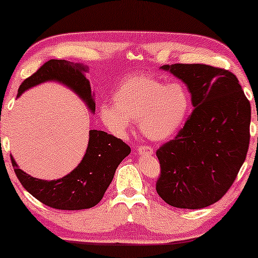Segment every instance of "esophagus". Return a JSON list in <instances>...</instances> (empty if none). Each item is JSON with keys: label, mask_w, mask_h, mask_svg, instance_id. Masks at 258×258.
<instances>
[{"label": "esophagus", "mask_w": 258, "mask_h": 258, "mask_svg": "<svg viewBox=\"0 0 258 258\" xmlns=\"http://www.w3.org/2000/svg\"><path fill=\"white\" fill-rule=\"evenodd\" d=\"M137 153H139V155H153L154 150L149 146H141L137 149Z\"/></svg>", "instance_id": "1"}]
</instances>
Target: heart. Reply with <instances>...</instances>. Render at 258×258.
<instances>
[{
  "mask_svg": "<svg viewBox=\"0 0 258 258\" xmlns=\"http://www.w3.org/2000/svg\"><path fill=\"white\" fill-rule=\"evenodd\" d=\"M189 110L190 95L184 84L136 75L117 88L111 104L101 105L100 116L117 135L125 134L130 123H139L144 136L163 141L178 132Z\"/></svg>",
  "mask_w": 258,
  "mask_h": 258,
  "instance_id": "b5f03b06",
  "label": "heart"
}]
</instances>
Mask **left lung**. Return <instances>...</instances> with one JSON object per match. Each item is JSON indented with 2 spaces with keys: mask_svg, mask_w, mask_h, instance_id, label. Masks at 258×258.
Returning a JSON list of instances; mask_svg holds the SVG:
<instances>
[{
  "mask_svg": "<svg viewBox=\"0 0 258 258\" xmlns=\"http://www.w3.org/2000/svg\"><path fill=\"white\" fill-rule=\"evenodd\" d=\"M161 68L186 84L194 110L175 139L156 151V191L171 207H209L230 189L245 161L250 103L229 70L199 63Z\"/></svg>",
  "mask_w": 258,
  "mask_h": 258,
  "instance_id": "left-lung-1",
  "label": "left lung"
}]
</instances>
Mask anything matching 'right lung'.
I'll return each instance as SVG.
<instances>
[{
  "label": "right lung",
  "instance_id": "obj_1",
  "mask_svg": "<svg viewBox=\"0 0 258 258\" xmlns=\"http://www.w3.org/2000/svg\"><path fill=\"white\" fill-rule=\"evenodd\" d=\"M87 68L64 59H50L22 82L19 95L47 81H57L69 87L95 112V101L89 81L83 73ZM130 147L122 140L101 132L90 130L89 142L81 163L64 177L52 181L31 177L19 169L12 155L15 174L28 192L45 206L58 210H82L96 206L103 199L114 178L118 164L130 154Z\"/></svg>",
  "mask_w": 258,
  "mask_h": 258
}]
</instances>
